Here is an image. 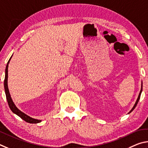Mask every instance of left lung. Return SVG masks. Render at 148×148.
Masks as SVG:
<instances>
[{"instance_id": "1", "label": "left lung", "mask_w": 148, "mask_h": 148, "mask_svg": "<svg viewBox=\"0 0 148 148\" xmlns=\"http://www.w3.org/2000/svg\"><path fill=\"white\" fill-rule=\"evenodd\" d=\"M142 86H141V90H140V94H139V95H138V99H137V100H136V103H135V104H134V107H133V108H132V109L131 110V111L130 112H129V113H131L132 111H133L134 108H135V107H136V105H137V104H138V101H139V99H140V95H141V93H142Z\"/></svg>"}]
</instances>
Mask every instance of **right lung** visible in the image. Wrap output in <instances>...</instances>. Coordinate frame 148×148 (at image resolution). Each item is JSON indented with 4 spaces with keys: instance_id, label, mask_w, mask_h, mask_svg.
Instances as JSON below:
<instances>
[{
    "instance_id": "obj_1",
    "label": "right lung",
    "mask_w": 148,
    "mask_h": 148,
    "mask_svg": "<svg viewBox=\"0 0 148 148\" xmlns=\"http://www.w3.org/2000/svg\"><path fill=\"white\" fill-rule=\"evenodd\" d=\"M11 58H12V56H11ZM11 58H10V60H8V64L6 65V70H5V79H4V82L5 93H6L7 101H8V103L9 107L13 112L15 113V114H17V116H19L21 118L23 119V120H25V121H27V122L30 123H40L41 121V120H36V119L31 118V117H30V116H28V115L25 114V113L21 112L20 110L18 109V108L16 107V106L15 105L14 102H13L12 97H11V96H10L8 87V64H9V62L10 60V59H11Z\"/></svg>"
}]
</instances>
